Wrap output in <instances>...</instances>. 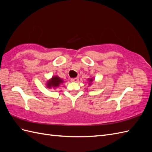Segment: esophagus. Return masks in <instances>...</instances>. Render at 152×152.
Listing matches in <instances>:
<instances>
[{"mask_svg":"<svg viewBox=\"0 0 152 152\" xmlns=\"http://www.w3.org/2000/svg\"><path fill=\"white\" fill-rule=\"evenodd\" d=\"M78 80H79V77H76V78L71 79V81H72V82H77Z\"/></svg>","mask_w":152,"mask_h":152,"instance_id":"1","label":"esophagus"}]
</instances>
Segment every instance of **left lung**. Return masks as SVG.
I'll return each instance as SVG.
<instances>
[{"label":"left lung","instance_id":"obj_1","mask_svg":"<svg viewBox=\"0 0 152 152\" xmlns=\"http://www.w3.org/2000/svg\"><path fill=\"white\" fill-rule=\"evenodd\" d=\"M88 80H89V82H90V83H89V85H91V83L92 82V81H93V79H92V78H91V79L89 78V79H88Z\"/></svg>","mask_w":152,"mask_h":152}]
</instances>
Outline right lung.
<instances>
[{"mask_svg":"<svg viewBox=\"0 0 152 152\" xmlns=\"http://www.w3.org/2000/svg\"><path fill=\"white\" fill-rule=\"evenodd\" d=\"M63 80L61 79L60 77L57 76H54L52 77L51 79L48 81V82L46 83V86L48 88H56L58 87H59L61 83H63Z\"/></svg>","mask_w":152,"mask_h":152,"instance_id":"obj_1","label":"right lung"}]
</instances>
